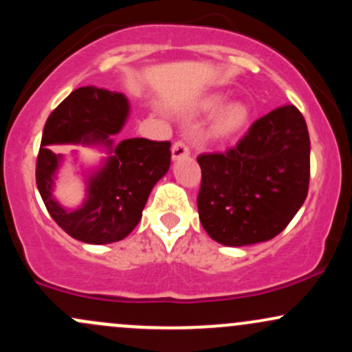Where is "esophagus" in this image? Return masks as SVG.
Listing matches in <instances>:
<instances>
[{"label":"esophagus","instance_id":"esophagus-1","mask_svg":"<svg viewBox=\"0 0 352 352\" xmlns=\"http://www.w3.org/2000/svg\"><path fill=\"white\" fill-rule=\"evenodd\" d=\"M190 155V148H188L187 142L184 140H177L172 146V158L173 160H179V158Z\"/></svg>","mask_w":352,"mask_h":352}]
</instances>
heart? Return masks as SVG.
Returning a JSON list of instances; mask_svg holds the SVG:
<instances>
[{
    "label": "heart",
    "instance_id": "1",
    "mask_svg": "<svg viewBox=\"0 0 352 352\" xmlns=\"http://www.w3.org/2000/svg\"><path fill=\"white\" fill-rule=\"evenodd\" d=\"M223 103L222 95H210L200 105V111L204 113H214L219 110L220 105ZM247 118H249V108L242 102H230L222 110L219 111L212 123V135L219 140H227V138L234 137L235 133L241 132L242 126L245 125Z\"/></svg>",
    "mask_w": 352,
    "mask_h": 352
}]
</instances>
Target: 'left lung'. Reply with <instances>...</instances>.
Instances as JSON below:
<instances>
[{"label": "left lung", "instance_id": "obj_1", "mask_svg": "<svg viewBox=\"0 0 352 352\" xmlns=\"http://www.w3.org/2000/svg\"><path fill=\"white\" fill-rule=\"evenodd\" d=\"M197 162L202 168L197 207L206 232L229 247L270 241L307 197L306 120L294 105L279 107L256 120L234 148L202 153Z\"/></svg>", "mask_w": 352, "mask_h": 352}]
</instances>
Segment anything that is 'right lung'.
<instances>
[{"mask_svg": "<svg viewBox=\"0 0 352 352\" xmlns=\"http://www.w3.org/2000/svg\"><path fill=\"white\" fill-rule=\"evenodd\" d=\"M123 94L96 87L72 91L45 123L36 160V185L53 220L76 241L111 244L125 239L142 219L150 192L170 167V142L117 135L129 117ZM61 143L100 144L107 150L104 165L87 177V197L76 209H65L52 197L61 157L49 146Z\"/></svg>", "mask_w": 352, "mask_h": 352, "instance_id": "right-lung-1", "label": "right lung"}]
</instances>
